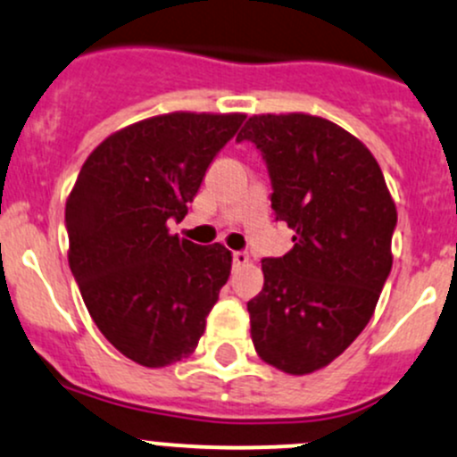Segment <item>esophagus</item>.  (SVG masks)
Masks as SVG:
<instances>
[{"instance_id": "obj_1", "label": "esophagus", "mask_w": 457, "mask_h": 457, "mask_svg": "<svg viewBox=\"0 0 457 457\" xmlns=\"http://www.w3.org/2000/svg\"><path fill=\"white\" fill-rule=\"evenodd\" d=\"M248 262H250V254L248 253H242V250L233 253V263H235V266H246Z\"/></svg>"}]
</instances>
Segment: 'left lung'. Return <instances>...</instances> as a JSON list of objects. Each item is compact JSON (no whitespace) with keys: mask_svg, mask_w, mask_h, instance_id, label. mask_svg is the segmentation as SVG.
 I'll list each match as a JSON object with an SVG mask.
<instances>
[{"mask_svg":"<svg viewBox=\"0 0 457 457\" xmlns=\"http://www.w3.org/2000/svg\"><path fill=\"white\" fill-rule=\"evenodd\" d=\"M237 139L262 150L272 209L294 230L287 254L262 262L250 337L266 364L309 375L342 355L375 313L392 268L395 200L370 150L325 117L253 115Z\"/></svg>","mask_w":457,"mask_h":457,"instance_id":"obj_1","label":"left lung"}]
</instances>
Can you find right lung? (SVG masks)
Listing matches in <instances>:
<instances>
[{
  "instance_id": "1",
  "label": "right lung",
  "mask_w": 457,
  "mask_h": 457,
  "mask_svg": "<svg viewBox=\"0 0 457 457\" xmlns=\"http://www.w3.org/2000/svg\"><path fill=\"white\" fill-rule=\"evenodd\" d=\"M244 112L176 111L112 132L65 204L70 268L102 336L145 368L189 357L233 254L171 235Z\"/></svg>"
}]
</instances>
